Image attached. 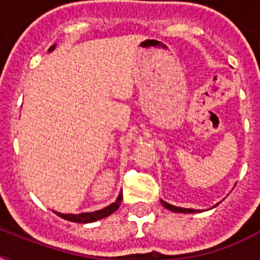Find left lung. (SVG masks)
I'll list each match as a JSON object with an SVG mask.
<instances>
[{"label": "left lung", "mask_w": 260, "mask_h": 260, "mask_svg": "<svg viewBox=\"0 0 260 260\" xmlns=\"http://www.w3.org/2000/svg\"><path fill=\"white\" fill-rule=\"evenodd\" d=\"M160 202H162V205L165 206V208H167L169 210H173V212H179V213H194V212H200V210H194V209H185V208H178V206H174V205H170V204H167V202H165L163 200H160Z\"/></svg>", "instance_id": "left-lung-1"}]
</instances>
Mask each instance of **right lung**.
Segmentation results:
<instances>
[{"instance_id": "right-lung-1", "label": "right lung", "mask_w": 260, "mask_h": 260, "mask_svg": "<svg viewBox=\"0 0 260 260\" xmlns=\"http://www.w3.org/2000/svg\"><path fill=\"white\" fill-rule=\"evenodd\" d=\"M55 48V46H52L48 51H52ZM121 200H122V193L118 196V198L116 200V202H113L112 205L106 206L104 209L97 210V212H91V213H81V214H63V213H58V212H55V213L60 216L64 220H69V221L73 222H81V224H85V222H93L97 221V220H101V218L106 217V216H109L113 212L118 209V206L121 205Z\"/></svg>"}]
</instances>
